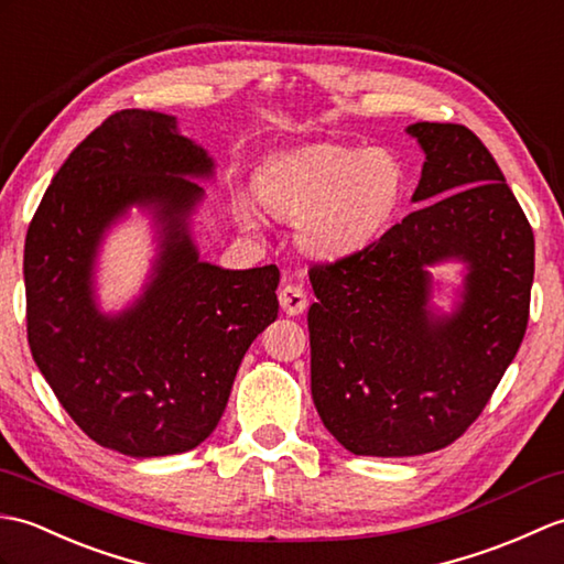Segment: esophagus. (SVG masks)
Wrapping results in <instances>:
<instances>
[{"label":"esophagus","mask_w":564,"mask_h":564,"mask_svg":"<svg viewBox=\"0 0 564 564\" xmlns=\"http://www.w3.org/2000/svg\"><path fill=\"white\" fill-rule=\"evenodd\" d=\"M280 306H282V311L286 316H299V314H304L306 311V306H308V302H306V294H304V290L299 284H292V282H286L282 290H280Z\"/></svg>","instance_id":"1"}]
</instances>
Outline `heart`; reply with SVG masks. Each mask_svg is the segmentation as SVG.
<instances>
[{
    "instance_id": "b5f03b06",
    "label": "heart",
    "mask_w": 564,
    "mask_h": 564,
    "mask_svg": "<svg viewBox=\"0 0 564 564\" xmlns=\"http://www.w3.org/2000/svg\"><path fill=\"white\" fill-rule=\"evenodd\" d=\"M405 185V169L391 152L318 144L272 161L256 191L278 215L304 217L308 250L340 258L371 243L393 221ZM241 217L256 221L248 205H241Z\"/></svg>"
}]
</instances>
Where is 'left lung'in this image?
Returning <instances> with one entry per match:
<instances>
[{
  "mask_svg": "<svg viewBox=\"0 0 564 564\" xmlns=\"http://www.w3.org/2000/svg\"><path fill=\"white\" fill-rule=\"evenodd\" d=\"M427 161L412 199L424 207L381 239L308 268L311 395L357 456H420L480 417L529 325L533 229L487 147L468 128L415 122ZM444 257L471 265L452 319L426 311Z\"/></svg>",
  "mask_w": 564,
  "mask_h": 564,
  "instance_id": "1",
  "label": "left lung"
}]
</instances>
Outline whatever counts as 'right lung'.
Wrapping results in <instances>:
<instances>
[{
    "label": "right lung",
    "instance_id": "1",
    "mask_svg": "<svg viewBox=\"0 0 564 564\" xmlns=\"http://www.w3.org/2000/svg\"><path fill=\"white\" fill-rule=\"evenodd\" d=\"M212 161L176 118L128 108L74 149L37 205L23 248L31 355L77 427L112 452H191L215 432L250 343L278 318V265L221 270L197 260L185 219ZM154 204L165 250L145 296L106 319L90 265L107 224Z\"/></svg>",
    "mask_w": 564,
    "mask_h": 564
}]
</instances>
